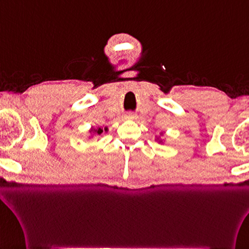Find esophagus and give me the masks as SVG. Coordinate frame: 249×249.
I'll return each instance as SVG.
<instances>
[{"label":"esophagus","mask_w":249,"mask_h":249,"mask_svg":"<svg viewBox=\"0 0 249 249\" xmlns=\"http://www.w3.org/2000/svg\"><path fill=\"white\" fill-rule=\"evenodd\" d=\"M125 118H126V119H130V120L133 119V120H134V119H136V115H135L134 113H131V112H128V113H126Z\"/></svg>","instance_id":"esophagus-1"}]
</instances>
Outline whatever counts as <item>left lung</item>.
Listing matches in <instances>:
<instances>
[{
    "mask_svg": "<svg viewBox=\"0 0 249 249\" xmlns=\"http://www.w3.org/2000/svg\"><path fill=\"white\" fill-rule=\"evenodd\" d=\"M162 135H163V133H162ZM157 140H159V142H160V143H162V142H163V140H160L159 137L157 138Z\"/></svg>",
    "mask_w": 249,
    "mask_h": 249,
    "instance_id": "obj_1",
    "label": "left lung"
}]
</instances>
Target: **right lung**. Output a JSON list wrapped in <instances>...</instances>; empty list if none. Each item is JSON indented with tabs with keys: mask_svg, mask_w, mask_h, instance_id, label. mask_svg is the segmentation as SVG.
Returning a JSON list of instances; mask_svg holds the SVG:
<instances>
[{
	"mask_svg": "<svg viewBox=\"0 0 249 249\" xmlns=\"http://www.w3.org/2000/svg\"><path fill=\"white\" fill-rule=\"evenodd\" d=\"M104 131H108V128L107 127H105V129H102L101 127H97V128H90V130H89V133H91L92 135H97V136H100L102 133H104Z\"/></svg>",
	"mask_w": 249,
	"mask_h": 249,
	"instance_id": "1",
	"label": "right lung"
}]
</instances>
